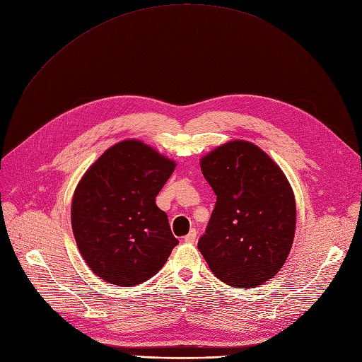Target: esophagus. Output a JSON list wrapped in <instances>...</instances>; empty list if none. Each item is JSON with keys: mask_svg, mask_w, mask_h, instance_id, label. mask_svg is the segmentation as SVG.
Listing matches in <instances>:
<instances>
[{"mask_svg": "<svg viewBox=\"0 0 362 362\" xmlns=\"http://www.w3.org/2000/svg\"><path fill=\"white\" fill-rule=\"evenodd\" d=\"M183 240H185L186 243H195V240H197V230H195V229H191V232L187 233Z\"/></svg>", "mask_w": 362, "mask_h": 362, "instance_id": "34e87169", "label": "esophagus"}]
</instances>
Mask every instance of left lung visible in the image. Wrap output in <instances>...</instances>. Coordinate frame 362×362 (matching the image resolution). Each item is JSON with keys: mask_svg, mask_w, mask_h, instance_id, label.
<instances>
[{"mask_svg": "<svg viewBox=\"0 0 362 362\" xmlns=\"http://www.w3.org/2000/svg\"><path fill=\"white\" fill-rule=\"evenodd\" d=\"M217 201L198 240L211 272L225 284L255 288L274 278L296 230V201L282 170L259 146L233 140L201 160Z\"/></svg>", "mask_w": 362, "mask_h": 362, "instance_id": "obj_1", "label": "left lung"}]
</instances>
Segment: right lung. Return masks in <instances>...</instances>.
Returning <instances> with one entry per match:
<instances>
[{
    "label": "right lung",
    "mask_w": 362,
    "mask_h": 362,
    "mask_svg": "<svg viewBox=\"0 0 362 362\" xmlns=\"http://www.w3.org/2000/svg\"><path fill=\"white\" fill-rule=\"evenodd\" d=\"M176 164L139 140L109 148L78 183L72 230L90 269L109 284L152 278L179 240L155 198Z\"/></svg>",
    "instance_id": "1"
}]
</instances>
